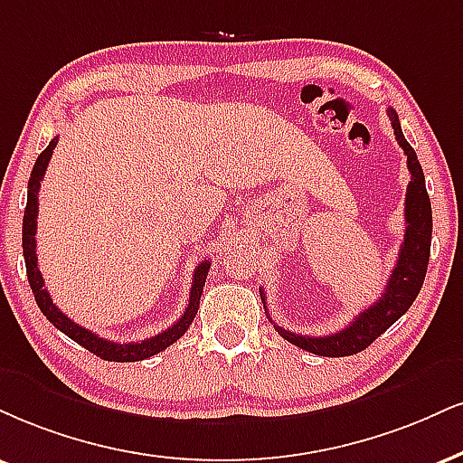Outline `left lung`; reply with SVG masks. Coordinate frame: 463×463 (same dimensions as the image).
<instances>
[{
	"instance_id": "left-lung-1",
	"label": "left lung",
	"mask_w": 463,
	"mask_h": 463,
	"mask_svg": "<svg viewBox=\"0 0 463 463\" xmlns=\"http://www.w3.org/2000/svg\"><path fill=\"white\" fill-rule=\"evenodd\" d=\"M389 118L391 127L395 130L397 144L402 146L403 154L408 156L410 184L406 193V233H403L397 264L392 268V275L386 283L384 292H382L380 300H375L373 305L358 313L350 322V326L336 330L335 335L305 336L289 333V330L275 324L277 333L285 341L311 354H317V356L339 358L363 352L412 307L420 288H423L431 249V202L425 188L423 167L416 158L414 147L408 144L402 133V124H399L395 109H389ZM260 294L266 307V294Z\"/></svg>"
}]
</instances>
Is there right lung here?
<instances>
[{"mask_svg":"<svg viewBox=\"0 0 463 463\" xmlns=\"http://www.w3.org/2000/svg\"><path fill=\"white\" fill-rule=\"evenodd\" d=\"M57 146V137L51 139V144L44 147L43 154L36 158L33 163L30 182H27V205H25V214H23V258H25V268H27V281H30V288L33 292V298H36V305L43 311V316L49 319L51 324L57 330H61L66 336H71L72 341H77L79 345H83L85 350H90L96 356L105 358V361H113V363H135V361H144V358H150L154 354L167 350L171 344L180 339L182 335L186 333L191 322L195 319V313L199 309V298H202L205 279H208V270H210V261L205 260L195 268V275H193V283H191V294H188V305L184 313L174 326H169L167 330H163L161 335H154L150 339L139 341V344H116V341L102 339L92 330L79 326L74 324L71 317L64 316L60 309L55 307V302L51 300V296L47 289H44V279L38 270V258H36V221H38V191H40V182L44 178V171H47V165L51 161V154H53Z\"/></svg>","mask_w":463,"mask_h":463,"instance_id":"obj_1","label":"right lung"}]
</instances>
